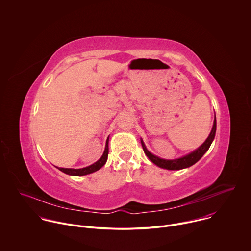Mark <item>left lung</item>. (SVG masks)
<instances>
[{
  "label": "left lung",
  "instance_id": "8db88e82",
  "mask_svg": "<svg viewBox=\"0 0 251 251\" xmlns=\"http://www.w3.org/2000/svg\"><path fill=\"white\" fill-rule=\"evenodd\" d=\"M215 131H216V120H215V116L213 129H212L209 137L207 138V140L202 144L197 150L192 151L191 153H189V154H187L185 156H182V157L178 158V159H172V160L162 159V158H160L158 156L153 155L152 153H151L147 150V148L144 145L143 141H141V143H142V147H143L144 152L146 153V155L149 157V159L152 163H154L158 167H161V168H164V169H167V170H179V169L187 168V167L195 164L205 154V152L209 150L211 144H212L214 138H215Z\"/></svg>",
  "mask_w": 251,
  "mask_h": 251
}]
</instances>
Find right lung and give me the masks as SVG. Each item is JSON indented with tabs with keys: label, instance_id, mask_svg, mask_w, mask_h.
Returning <instances> with one entry per match:
<instances>
[{
	"label": "right lung",
	"instance_id": "1",
	"mask_svg": "<svg viewBox=\"0 0 251 251\" xmlns=\"http://www.w3.org/2000/svg\"><path fill=\"white\" fill-rule=\"evenodd\" d=\"M108 157V139L106 141V146H105V150L104 152L102 154V156L94 164L85 167V168H81V169H72V168H59V170H61L62 172L68 174V175H72V176H84V175H88L91 174L93 172H96L98 170H100L107 161Z\"/></svg>",
	"mask_w": 251,
	"mask_h": 251
}]
</instances>
